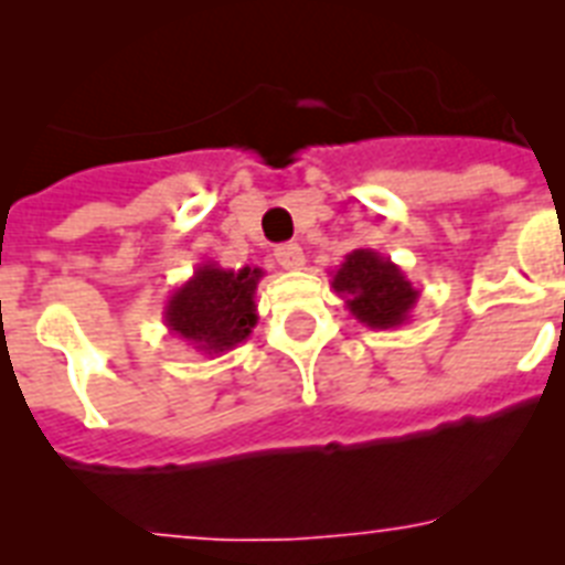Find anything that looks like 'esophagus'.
<instances>
[{"label":"esophagus","instance_id":"1","mask_svg":"<svg viewBox=\"0 0 565 565\" xmlns=\"http://www.w3.org/2000/svg\"><path fill=\"white\" fill-rule=\"evenodd\" d=\"M275 260H278V266L287 269V273H299V269H305V252H301L299 243H284V246L275 248Z\"/></svg>","mask_w":565,"mask_h":565}]
</instances>
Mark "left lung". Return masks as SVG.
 <instances>
[{
	"mask_svg": "<svg viewBox=\"0 0 565 565\" xmlns=\"http://www.w3.org/2000/svg\"><path fill=\"white\" fill-rule=\"evenodd\" d=\"M331 287L358 322L375 331L398 328L411 319L419 290L407 281L402 266L372 248H354L340 269L331 273Z\"/></svg>",
	"mask_w": 565,
	"mask_h": 565,
	"instance_id": "left-lung-1",
	"label": "left lung"
}]
</instances>
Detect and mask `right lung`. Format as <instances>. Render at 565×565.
<instances>
[{"label":"right lung","instance_id":"obj_1","mask_svg":"<svg viewBox=\"0 0 565 565\" xmlns=\"http://www.w3.org/2000/svg\"><path fill=\"white\" fill-rule=\"evenodd\" d=\"M264 278L260 266L222 269L213 260L195 266L188 281L172 290L163 322L181 343L202 354H222L246 343L257 326L255 290Z\"/></svg>","mask_w":565,"mask_h":565}]
</instances>
